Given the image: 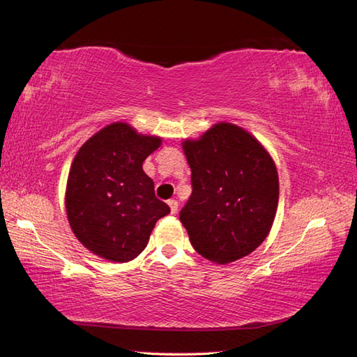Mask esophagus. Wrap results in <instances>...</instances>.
Listing matches in <instances>:
<instances>
[{"label": "esophagus", "instance_id": "1", "mask_svg": "<svg viewBox=\"0 0 357 357\" xmlns=\"http://www.w3.org/2000/svg\"><path fill=\"white\" fill-rule=\"evenodd\" d=\"M169 207H170L173 215L176 213V211H178V201H176V199H170V201H169Z\"/></svg>", "mask_w": 357, "mask_h": 357}]
</instances>
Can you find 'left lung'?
<instances>
[{
  "instance_id": "8db88e82",
  "label": "left lung",
  "mask_w": 357,
  "mask_h": 357,
  "mask_svg": "<svg viewBox=\"0 0 357 357\" xmlns=\"http://www.w3.org/2000/svg\"><path fill=\"white\" fill-rule=\"evenodd\" d=\"M192 169V195L179 213L193 248L229 264L267 238L279 201L276 165L255 136L219 123L183 142Z\"/></svg>"
}]
</instances>
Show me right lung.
<instances>
[{
  "label": "right lung",
  "instance_id": "right-lung-1",
  "mask_svg": "<svg viewBox=\"0 0 357 357\" xmlns=\"http://www.w3.org/2000/svg\"><path fill=\"white\" fill-rule=\"evenodd\" d=\"M159 146L158 136L113 123L78 150L67 178L66 210L75 236L96 256L113 262L135 259L158 219L170 213L142 170Z\"/></svg>",
  "mask_w": 357,
  "mask_h": 357
}]
</instances>
